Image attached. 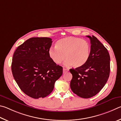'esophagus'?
<instances>
[{
	"label": "esophagus",
	"instance_id": "esophagus-1",
	"mask_svg": "<svg viewBox=\"0 0 121 121\" xmlns=\"http://www.w3.org/2000/svg\"><path fill=\"white\" fill-rule=\"evenodd\" d=\"M63 73H65L67 72H68L69 71V69H65V68H63Z\"/></svg>",
	"mask_w": 121,
	"mask_h": 121
}]
</instances>
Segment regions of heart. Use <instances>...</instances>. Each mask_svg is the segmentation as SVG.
Returning <instances> with one entry per match:
<instances>
[{"label": "heart", "instance_id": "obj_1", "mask_svg": "<svg viewBox=\"0 0 121 121\" xmlns=\"http://www.w3.org/2000/svg\"><path fill=\"white\" fill-rule=\"evenodd\" d=\"M56 47H51L48 54L55 64H59L65 58L66 65L80 67L87 62L89 58L91 47L88 41L81 38L67 37L57 40Z\"/></svg>", "mask_w": 121, "mask_h": 121}]
</instances>
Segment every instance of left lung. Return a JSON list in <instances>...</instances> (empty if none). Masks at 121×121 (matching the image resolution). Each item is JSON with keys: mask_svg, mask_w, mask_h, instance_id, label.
Here are the masks:
<instances>
[{"mask_svg": "<svg viewBox=\"0 0 121 121\" xmlns=\"http://www.w3.org/2000/svg\"><path fill=\"white\" fill-rule=\"evenodd\" d=\"M90 40V55L85 64L69 69L72 74L70 87L75 94L83 98L95 96L102 89L108 79L110 56L104 46L95 36Z\"/></svg>", "mask_w": 121, "mask_h": 121, "instance_id": "left-lung-1", "label": "left lung"}]
</instances>
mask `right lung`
Masks as SVG:
<instances>
[{"label": "right lung", "mask_w": 121, "mask_h": 121, "mask_svg": "<svg viewBox=\"0 0 121 121\" xmlns=\"http://www.w3.org/2000/svg\"><path fill=\"white\" fill-rule=\"evenodd\" d=\"M52 40L47 37L30 38L14 53L13 75L21 90L31 98L48 96L63 74V67L53 62L49 56Z\"/></svg>", "instance_id": "1"}]
</instances>
